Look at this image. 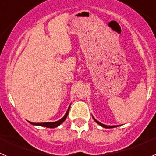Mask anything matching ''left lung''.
Listing matches in <instances>:
<instances>
[{
	"mask_svg": "<svg viewBox=\"0 0 156 156\" xmlns=\"http://www.w3.org/2000/svg\"><path fill=\"white\" fill-rule=\"evenodd\" d=\"M92 117H93L94 120L95 122H97L98 124H99V125H100V126H102V127H104V128H113V127H116V126H108V125H105V124H102V123H101V122H98V121L97 119H95L94 118L93 115H92Z\"/></svg>",
	"mask_w": 156,
	"mask_h": 156,
	"instance_id": "left-lung-1",
	"label": "left lung"
}]
</instances>
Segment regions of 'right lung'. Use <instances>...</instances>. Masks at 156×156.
I'll return each instance as SVG.
<instances>
[{"instance_id":"1","label":"right lung","mask_w":156,"mask_h":156,"mask_svg":"<svg viewBox=\"0 0 156 156\" xmlns=\"http://www.w3.org/2000/svg\"><path fill=\"white\" fill-rule=\"evenodd\" d=\"M70 105L69 106L68 110L66 111V114H65L64 116L61 119H59V120L55 121V122H32L28 121L30 122V124L32 125H34V126H44V127H48V128H55V127H57L59 125H61L66 119L67 118L68 116V114H69V108H70Z\"/></svg>"}]
</instances>
